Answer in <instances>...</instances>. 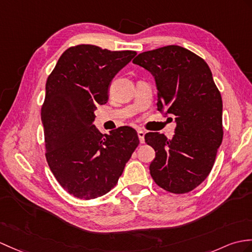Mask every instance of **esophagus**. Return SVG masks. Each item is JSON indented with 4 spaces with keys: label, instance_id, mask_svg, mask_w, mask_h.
Returning <instances> with one entry per match:
<instances>
[{
    "label": "esophagus",
    "instance_id": "1",
    "mask_svg": "<svg viewBox=\"0 0 252 252\" xmlns=\"http://www.w3.org/2000/svg\"><path fill=\"white\" fill-rule=\"evenodd\" d=\"M137 135H138L140 144H144V142H145V132L143 130H138L137 131Z\"/></svg>",
    "mask_w": 252,
    "mask_h": 252
}]
</instances>
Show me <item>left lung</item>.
Here are the masks:
<instances>
[{
	"label": "left lung",
	"instance_id": "8db88e82",
	"mask_svg": "<svg viewBox=\"0 0 252 252\" xmlns=\"http://www.w3.org/2000/svg\"><path fill=\"white\" fill-rule=\"evenodd\" d=\"M133 63L153 74L158 110L174 115L177 124L172 139L157 132L145 135L156 151L151 177L165 191L188 193L209 175L223 138L222 98L212 71L201 57L176 45L142 52Z\"/></svg>",
	"mask_w": 252,
	"mask_h": 252
}]
</instances>
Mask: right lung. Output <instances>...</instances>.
<instances>
[{
	"label": "right lung",
	"mask_w": 252,
	"mask_h": 252,
	"mask_svg": "<svg viewBox=\"0 0 252 252\" xmlns=\"http://www.w3.org/2000/svg\"><path fill=\"white\" fill-rule=\"evenodd\" d=\"M135 55L133 50L73 46L47 78L40 110L46 160L62 188L80 200L112 190L139 144L137 132L130 126L103 135L92 125L96 105L108 101L115 75Z\"/></svg>",
	"instance_id": "obj_1"
}]
</instances>
